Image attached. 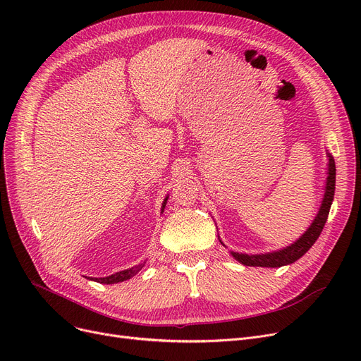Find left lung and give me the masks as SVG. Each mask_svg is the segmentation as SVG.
I'll return each instance as SVG.
<instances>
[{
    "label": "left lung",
    "instance_id": "8db88e82",
    "mask_svg": "<svg viewBox=\"0 0 361 361\" xmlns=\"http://www.w3.org/2000/svg\"><path fill=\"white\" fill-rule=\"evenodd\" d=\"M328 177L325 184V193L322 203L319 206V211L312 221L309 228L302 233L294 243L290 245H286L279 250L268 252V253H259V255H247V253H238V252H230L231 256L238 260L244 267H260V268H281L286 267V264H291L295 260H298L301 256H305L312 245L319 238L322 230H324L325 222L329 215L331 204L335 195V161L334 157L328 152ZM219 238V235H218ZM221 241V240H219ZM222 243V241H221ZM224 244V243H222Z\"/></svg>",
    "mask_w": 361,
    "mask_h": 361
}]
</instances>
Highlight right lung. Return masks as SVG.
<instances>
[{
  "label": "right lung",
  "mask_w": 361,
  "mask_h": 361,
  "mask_svg": "<svg viewBox=\"0 0 361 361\" xmlns=\"http://www.w3.org/2000/svg\"><path fill=\"white\" fill-rule=\"evenodd\" d=\"M166 200H168V196L164 199V203H162V207H161V214L164 212V207H165V204H166ZM145 263H146V260H145L143 263L136 264V267L124 269V271H120V272H116V274H112V275H109V276H104V278H92V276H90L89 279H90V281H97V282H99V283H106V286H108V283H118V282L127 281V279L135 276L139 271H142V268L145 267Z\"/></svg>",
  "instance_id": "obj_1"
}]
</instances>
